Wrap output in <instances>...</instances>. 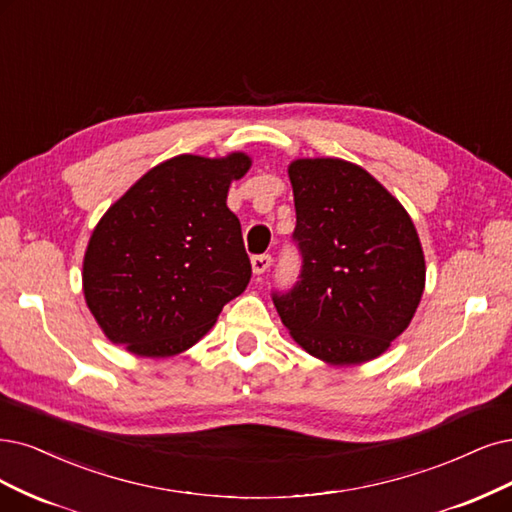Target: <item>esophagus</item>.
Returning a JSON list of instances; mask_svg holds the SVG:
<instances>
[{"instance_id": "esophagus-1", "label": "esophagus", "mask_w": 512, "mask_h": 512, "mask_svg": "<svg viewBox=\"0 0 512 512\" xmlns=\"http://www.w3.org/2000/svg\"><path fill=\"white\" fill-rule=\"evenodd\" d=\"M251 266H253V274H263L270 266H272V255H255L251 259Z\"/></svg>"}]
</instances>
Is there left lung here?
<instances>
[{
  "label": "left lung",
  "instance_id": "8db88e82",
  "mask_svg": "<svg viewBox=\"0 0 512 512\" xmlns=\"http://www.w3.org/2000/svg\"><path fill=\"white\" fill-rule=\"evenodd\" d=\"M301 274L274 293L295 342L329 365H361L411 323L426 282L424 251L403 204L365 168L339 158L291 162Z\"/></svg>",
  "mask_w": 512,
  "mask_h": 512
}]
</instances>
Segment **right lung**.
I'll list each match as a JSON object with an SVG mask.
<instances>
[{"instance_id":"obj_1","label":"right lung","mask_w":512,"mask_h":512,"mask_svg":"<svg viewBox=\"0 0 512 512\" xmlns=\"http://www.w3.org/2000/svg\"><path fill=\"white\" fill-rule=\"evenodd\" d=\"M251 168L225 158H170L109 206L82 266L86 306L109 342L164 358L192 348L251 280L227 189Z\"/></svg>"}]
</instances>
